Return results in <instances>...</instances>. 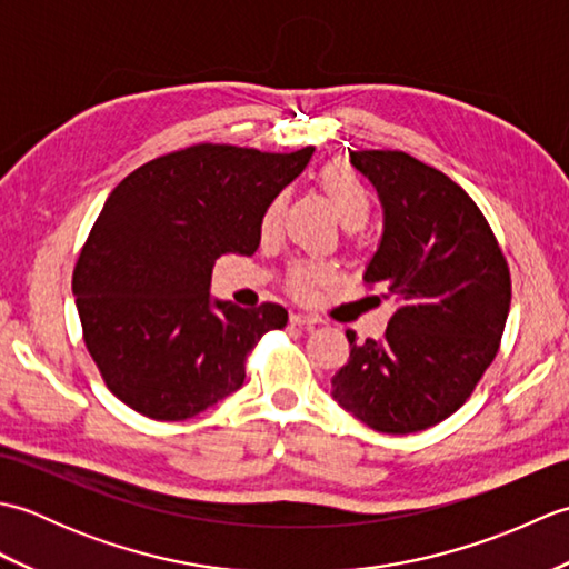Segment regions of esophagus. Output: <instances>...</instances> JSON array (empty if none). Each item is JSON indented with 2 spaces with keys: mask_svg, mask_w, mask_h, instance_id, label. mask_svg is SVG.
Instances as JSON below:
<instances>
[{
  "mask_svg": "<svg viewBox=\"0 0 569 569\" xmlns=\"http://www.w3.org/2000/svg\"><path fill=\"white\" fill-rule=\"evenodd\" d=\"M291 322L300 325V328H312V325L320 322V318L310 316V312H291Z\"/></svg>",
  "mask_w": 569,
  "mask_h": 569,
  "instance_id": "34e87169",
  "label": "esophagus"
}]
</instances>
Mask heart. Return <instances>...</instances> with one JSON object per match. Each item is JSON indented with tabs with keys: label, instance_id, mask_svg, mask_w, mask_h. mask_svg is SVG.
Segmentation results:
<instances>
[{
	"label": "heart",
	"instance_id": "heart-1",
	"mask_svg": "<svg viewBox=\"0 0 569 569\" xmlns=\"http://www.w3.org/2000/svg\"><path fill=\"white\" fill-rule=\"evenodd\" d=\"M318 183L325 200L330 202L332 212L337 214L347 229H359L365 227L371 212V196L352 168L347 163H328L318 176ZM283 212V196H276L261 214V229L263 232H271L276 229L278 220H281ZM335 269L328 261H298L288 269L286 286L288 291L298 298H308L312 288L332 281Z\"/></svg>",
	"mask_w": 569,
	"mask_h": 569
}]
</instances>
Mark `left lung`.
<instances>
[{
  "instance_id": "obj_1",
  "label": "left lung",
  "mask_w": 569,
  "mask_h": 569,
  "mask_svg": "<svg viewBox=\"0 0 569 569\" xmlns=\"http://www.w3.org/2000/svg\"><path fill=\"white\" fill-rule=\"evenodd\" d=\"M349 159L383 208L365 283H381L398 310L381 340L357 342L347 330L352 352L332 377V398L373 430L418 432L450 418L497 357L509 263L477 202L438 168L403 151Z\"/></svg>"
}]
</instances>
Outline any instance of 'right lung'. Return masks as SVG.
<instances>
[{
	"label": "right lung",
	"mask_w": 569,
	"mask_h": 569,
	"mask_svg": "<svg viewBox=\"0 0 569 569\" xmlns=\"http://www.w3.org/2000/svg\"><path fill=\"white\" fill-rule=\"evenodd\" d=\"M312 151L196 143L139 166L110 192L72 296L84 347L119 401L153 420H186L244 383L247 355L286 328L288 310L212 300V266L257 251L266 204Z\"/></svg>",
	"instance_id": "add662e5"
}]
</instances>
